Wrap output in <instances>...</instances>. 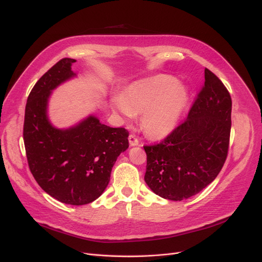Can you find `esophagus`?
<instances>
[{"mask_svg": "<svg viewBox=\"0 0 262 262\" xmlns=\"http://www.w3.org/2000/svg\"><path fill=\"white\" fill-rule=\"evenodd\" d=\"M128 141H129V144L132 145V146H136V145H138L139 144V139L137 138V137L135 136V135H129V137H128Z\"/></svg>", "mask_w": 262, "mask_h": 262, "instance_id": "1", "label": "esophagus"}]
</instances>
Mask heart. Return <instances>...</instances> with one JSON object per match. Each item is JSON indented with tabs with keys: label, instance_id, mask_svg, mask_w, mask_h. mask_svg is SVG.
I'll use <instances>...</instances> for the list:
<instances>
[{
	"label": "heart",
	"instance_id": "heart-1",
	"mask_svg": "<svg viewBox=\"0 0 262 262\" xmlns=\"http://www.w3.org/2000/svg\"><path fill=\"white\" fill-rule=\"evenodd\" d=\"M189 100L187 88L169 75L144 78L128 86L114 107L126 119L141 115V126L152 138L169 135L180 122Z\"/></svg>",
	"mask_w": 262,
	"mask_h": 262
}]
</instances>
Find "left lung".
Here are the masks:
<instances>
[{
	"label": "left lung",
	"mask_w": 262,
	"mask_h": 262,
	"mask_svg": "<svg viewBox=\"0 0 262 262\" xmlns=\"http://www.w3.org/2000/svg\"><path fill=\"white\" fill-rule=\"evenodd\" d=\"M231 98L214 73L205 82L187 119L161 142L144 145V181L159 196L183 201L198 194L222 170L228 154Z\"/></svg>",
	"instance_id": "1"
}]
</instances>
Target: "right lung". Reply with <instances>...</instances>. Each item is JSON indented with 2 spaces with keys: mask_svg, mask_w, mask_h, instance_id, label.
<instances>
[{
  "mask_svg": "<svg viewBox=\"0 0 262 262\" xmlns=\"http://www.w3.org/2000/svg\"><path fill=\"white\" fill-rule=\"evenodd\" d=\"M62 58L39 78L25 106L23 139L30 170L48 194L70 205H86L106 189L118 156L128 147V130L90 116L69 129L54 128L47 118L51 91L75 74Z\"/></svg>",
  "mask_w": 262,
  "mask_h": 262,
  "instance_id": "obj_1",
  "label": "right lung"
}]
</instances>
